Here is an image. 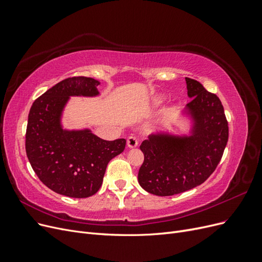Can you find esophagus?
Here are the masks:
<instances>
[{"mask_svg":"<svg viewBox=\"0 0 262 262\" xmlns=\"http://www.w3.org/2000/svg\"><path fill=\"white\" fill-rule=\"evenodd\" d=\"M138 144H139V142H138L137 138L130 137V138H128V140H126V145H128V147H130V148L137 147Z\"/></svg>","mask_w":262,"mask_h":262,"instance_id":"obj_1","label":"esophagus"}]
</instances>
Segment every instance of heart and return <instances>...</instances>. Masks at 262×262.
Listing matches in <instances>:
<instances>
[{"label":"heart","instance_id":"b5f03b06","mask_svg":"<svg viewBox=\"0 0 262 262\" xmlns=\"http://www.w3.org/2000/svg\"><path fill=\"white\" fill-rule=\"evenodd\" d=\"M164 99H166V96H165V95H162V96L158 97V100H164Z\"/></svg>","mask_w":262,"mask_h":262}]
</instances>
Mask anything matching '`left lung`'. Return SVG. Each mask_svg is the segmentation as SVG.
Segmentation results:
<instances>
[{"instance_id":"left-lung-1","label":"left lung","mask_w":262,"mask_h":262,"mask_svg":"<svg viewBox=\"0 0 262 262\" xmlns=\"http://www.w3.org/2000/svg\"><path fill=\"white\" fill-rule=\"evenodd\" d=\"M188 97L192 100L178 117L187 122L184 130H157L140 148L144 162L138 180L145 191L167 196L200 186L215 170L228 140L224 108L216 95L186 77Z\"/></svg>"}]
</instances>
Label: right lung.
<instances>
[{"mask_svg": "<svg viewBox=\"0 0 262 262\" xmlns=\"http://www.w3.org/2000/svg\"><path fill=\"white\" fill-rule=\"evenodd\" d=\"M100 82L69 77L37 98L28 115L26 154L38 178L52 191L89 198L102 185L108 163L123 152L125 140L106 141L90 128L67 129L62 118L71 97H98Z\"/></svg>", "mask_w": 262, "mask_h": 262, "instance_id": "add662e5", "label": "right lung"}]
</instances>
